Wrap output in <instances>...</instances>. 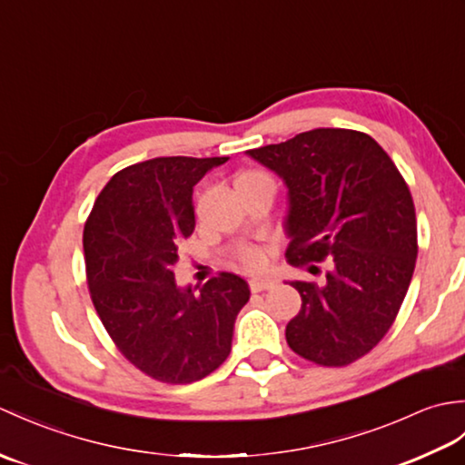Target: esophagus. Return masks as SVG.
<instances>
[{
	"mask_svg": "<svg viewBox=\"0 0 465 465\" xmlns=\"http://www.w3.org/2000/svg\"><path fill=\"white\" fill-rule=\"evenodd\" d=\"M275 288V282L270 278H252L250 280V290L253 293H260L265 290H273Z\"/></svg>",
	"mask_w": 465,
	"mask_h": 465,
	"instance_id": "obj_1",
	"label": "esophagus"
}]
</instances>
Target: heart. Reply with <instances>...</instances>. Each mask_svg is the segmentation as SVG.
Returning <instances> with one entry per match:
<instances>
[{
  "mask_svg": "<svg viewBox=\"0 0 465 465\" xmlns=\"http://www.w3.org/2000/svg\"><path fill=\"white\" fill-rule=\"evenodd\" d=\"M240 262L245 265L248 270H260L265 263V255L258 248H245L240 253Z\"/></svg>",
  "mask_w": 465,
  "mask_h": 465,
  "instance_id": "obj_1",
  "label": "heart"
}]
</instances>
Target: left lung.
<instances>
[{
  "instance_id": "8db88e82",
  "label": "left lung",
  "mask_w": 465,
  "mask_h": 465,
  "mask_svg": "<svg viewBox=\"0 0 465 465\" xmlns=\"http://www.w3.org/2000/svg\"><path fill=\"white\" fill-rule=\"evenodd\" d=\"M288 185L285 258L295 268L328 260L325 282H292L302 310L285 328L290 348L341 368L373 350L391 328L418 258L410 187L368 134L318 127L248 150Z\"/></svg>"
}]
</instances>
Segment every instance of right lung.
<instances>
[{"label": "right lung", "instance_id": "obj_1", "mask_svg": "<svg viewBox=\"0 0 465 465\" xmlns=\"http://www.w3.org/2000/svg\"><path fill=\"white\" fill-rule=\"evenodd\" d=\"M227 157H153L117 172L84 227L87 288L127 361L163 383H192L232 351L233 323L250 300L240 275L222 272L180 288L177 245L195 227L193 185Z\"/></svg>", "mask_w": 465, "mask_h": 465}]
</instances>
